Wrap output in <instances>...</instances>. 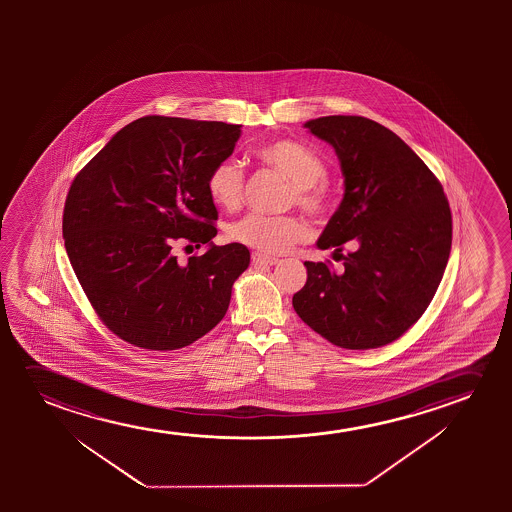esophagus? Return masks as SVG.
I'll list each match as a JSON object with an SVG mask.
<instances>
[{"mask_svg": "<svg viewBox=\"0 0 512 512\" xmlns=\"http://www.w3.org/2000/svg\"><path fill=\"white\" fill-rule=\"evenodd\" d=\"M253 262L260 264V266H274L278 262V257H271V255H264V253L255 252L252 255Z\"/></svg>", "mask_w": 512, "mask_h": 512, "instance_id": "obj_1", "label": "esophagus"}]
</instances>
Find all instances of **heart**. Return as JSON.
Segmentation results:
<instances>
[{
    "mask_svg": "<svg viewBox=\"0 0 512 512\" xmlns=\"http://www.w3.org/2000/svg\"><path fill=\"white\" fill-rule=\"evenodd\" d=\"M257 157L294 183L292 203L320 220L329 217L334 208V194L323 180L327 176L325 162L311 148L294 140L269 141L257 148ZM206 190L218 208L236 210L243 201L245 173L236 161H220L208 173ZM227 236L257 252L285 253L309 238V225L294 215L273 217L248 213L229 225Z\"/></svg>",
    "mask_w": 512,
    "mask_h": 512,
    "instance_id": "heart-1",
    "label": "heart"
}]
</instances>
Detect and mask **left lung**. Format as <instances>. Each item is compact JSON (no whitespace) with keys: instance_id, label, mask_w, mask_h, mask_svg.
Segmentation results:
<instances>
[{"instance_id":"1","label":"left lung","mask_w":512,"mask_h":512,"mask_svg":"<svg viewBox=\"0 0 512 512\" xmlns=\"http://www.w3.org/2000/svg\"><path fill=\"white\" fill-rule=\"evenodd\" d=\"M304 127L336 150L344 197L316 246L343 259L304 262L292 304L302 322L346 350L399 339L434 299L451 252V210L427 164L378 122L330 115ZM344 242L354 250L342 255Z\"/></svg>"}]
</instances>
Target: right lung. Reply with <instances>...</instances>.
I'll return each mask as SVG.
<instances>
[{
    "mask_svg": "<svg viewBox=\"0 0 512 512\" xmlns=\"http://www.w3.org/2000/svg\"><path fill=\"white\" fill-rule=\"evenodd\" d=\"M241 126L147 115L122 127L71 183L63 238L71 267L115 336L138 348L178 350L208 334L250 264L245 245L217 246L206 178ZM210 244L180 267L173 240Z\"/></svg>",
    "mask_w": 512,
    "mask_h": 512,
    "instance_id": "1",
    "label": "right lung"
}]
</instances>
